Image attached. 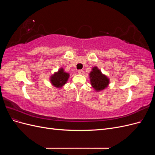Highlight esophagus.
<instances>
[{"label": "esophagus", "instance_id": "34e87169", "mask_svg": "<svg viewBox=\"0 0 155 155\" xmlns=\"http://www.w3.org/2000/svg\"><path fill=\"white\" fill-rule=\"evenodd\" d=\"M79 74H83V70H79L78 71Z\"/></svg>", "mask_w": 155, "mask_h": 155}]
</instances>
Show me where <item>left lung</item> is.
Segmentation results:
<instances>
[{
	"label": "left lung",
	"instance_id": "left-lung-1",
	"mask_svg": "<svg viewBox=\"0 0 155 155\" xmlns=\"http://www.w3.org/2000/svg\"><path fill=\"white\" fill-rule=\"evenodd\" d=\"M91 84L94 89L100 92L105 89L109 84V79L105 74H102L101 70L97 67H94L89 74Z\"/></svg>",
	"mask_w": 155,
	"mask_h": 155
}]
</instances>
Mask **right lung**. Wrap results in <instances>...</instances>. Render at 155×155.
<instances>
[{"label":"right lung","mask_w":155,"mask_h":155,"mask_svg":"<svg viewBox=\"0 0 155 155\" xmlns=\"http://www.w3.org/2000/svg\"><path fill=\"white\" fill-rule=\"evenodd\" d=\"M70 74L65 72L64 69L61 68L58 72L51 75L50 78V81L54 87L61 88L67 83Z\"/></svg>","instance_id":"1"}]
</instances>
